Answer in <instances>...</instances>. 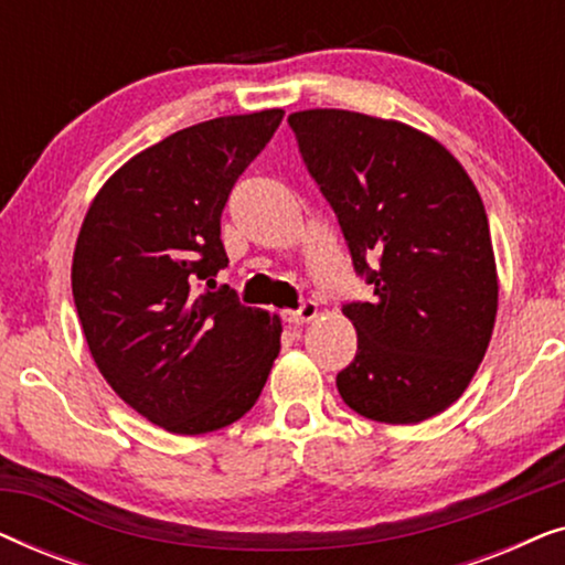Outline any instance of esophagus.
I'll use <instances>...</instances> for the list:
<instances>
[{
  "instance_id": "obj_1",
  "label": "esophagus",
  "mask_w": 565,
  "mask_h": 565,
  "mask_svg": "<svg viewBox=\"0 0 565 565\" xmlns=\"http://www.w3.org/2000/svg\"><path fill=\"white\" fill-rule=\"evenodd\" d=\"M316 316H319V303H313V300H306V303L296 308V311H285V321H288V323H308V321H313Z\"/></svg>"
}]
</instances>
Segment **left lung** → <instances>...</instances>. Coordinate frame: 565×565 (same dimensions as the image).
Here are the masks:
<instances>
[{
  "label": "left lung",
  "mask_w": 565,
  "mask_h": 565,
  "mask_svg": "<svg viewBox=\"0 0 565 565\" xmlns=\"http://www.w3.org/2000/svg\"><path fill=\"white\" fill-rule=\"evenodd\" d=\"M288 122L375 288L373 303L342 308L358 354L337 375L339 396L383 424L437 416L468 388L497 323V259L473 180L401 120L316 107Z\"/></svg>",
  "instance_id": "obj_1"
}]
</instances>
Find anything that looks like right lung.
<instances>
[{
	"label": "right lung",
	"mask_w": 565,
	"mask_h": 565,
	"mask_svg": "<svg viewBox=\"0 0 565 565\" xmlns=\"http://www.w3.org/2000/svg\"><path fill=\"white\" fill-rule=\"evenodd\" d=\"M285 110L223 115L130 157L87 207L72 292L89 354L126 404L172 435L249 412L280 352V316L198 292L228 265L221 213Z\"/></svg>",
	"instance_id": "obj_1"
}]
</instances>
